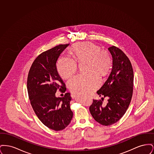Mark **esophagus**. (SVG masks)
Here are the masks:
<instances>
[{
	"label": "esophagus",
	"mask_w": 154,
	"mask_h": 154,
	"mask_svg": "<svg viewBox=\"0 0 154 154\" xmlns=\"http://www.w3.org/2000/svg\"><path fill=\"white\" fill-rule=\"evenodd\" d=\"M77 95V94H72V96L73 97H75Z\"/></svg>",
	"instance_id": "obj_1"
}]
</instances>
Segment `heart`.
<instances>
[{"mask_svg": "<svg viewBox=\"0 0 154 154\" xmlns=\"http://www.w3.org/2000/svg\"><path fill=\"white\" fill-rule=\"evenodd\" d=\"M72 59L61 57L57 62V70L63 79L72 76L77 70L76 62H87V74H79L71 79L67 82L68 88L75 93L85 94L91 92L98 87L100 79L96 70L102 75L109 70L112 59L110 54L107 50L90 42L75 44L71 48Z\"/></svg>", "mask_w": 154, "mask_h": 154, "instance_id": "obj_1", "label": "heart"}]
</instances>
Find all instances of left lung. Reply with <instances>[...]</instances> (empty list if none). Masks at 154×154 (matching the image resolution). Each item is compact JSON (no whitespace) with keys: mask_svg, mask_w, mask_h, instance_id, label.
Instances as JSON below:
<instances>
[{"mask_svg":"<svg viewBox=\"0 0 154 154\" xmlns=\"http://www.w3.org/2000/svg\"><path fill=\"white\" fill-rule=\"evenodd\" d=\"M112 58L110 75L97 94L109 97L106 106L102 101L93 100L89 111L96 121L104 126L114 124L123 117L132 99L133 70L128 57L115 46L108 48ZM103 98L102 97V100Z\"/></svg>","mask_w":154,"mask_h":154,"instance_id":"left-lung-1","label":"left lung"}]
</instances>
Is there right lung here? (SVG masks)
<instances>
[{
	"instance_id": "1",
	"label": "right lung",
	"mask_w": 154,
	"mask_h": 154,
	"mask_svg": "<svg viewBox=\"0 0 154 154\" xmlns=\"http://www.w3.org/2000/svg\"><path fill=\"white\" fill-rule=\"evenodd\" d=\"M69 44H60L40 54L30 67L27 89L30 104L43 124L55 131L64 129L71 122L70 94L55 96L57 90L65 93L66 88L59 76L56 63L60 54Z\"/></svg>"
}]
</instances>
